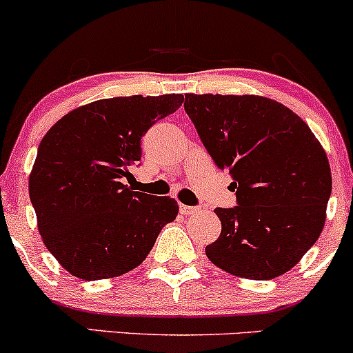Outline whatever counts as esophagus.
<instances>
[{"label":"esophagus","mask_w":353,"mask_h":353,"mask_svg":"<svg viewBox=\"0 0 353 353\" xmlns=\"http://www.w3.org/2000/svg\"><path fill=\"white\" fill-rule=\"evenodd\" d=\"M179 210H181V214H184V216H190V214L199 212V208H192V205H184V204H181V205H179Z\"/></svg>","instance_id":"obj_1"}]
</instances>
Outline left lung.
<instances>
[{"label":"left lung","mask_w":353,"mask_h":353,"mask_svg":"<svg viewBox=\"0 0 353 353\" xmlns=\"http://www.w3.org/2000/svg\"><path fill=\"white\" fill-rule=\"evenodd\" d=\"M184 109L237 197L236 208L214 210L222 230L205 255L242 279L285 274L325 224L332 174L322 144L294 111L264 96L185 94Z\"/></svg>","instance_id":"obj_1"}]
</instances>
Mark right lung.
<instances>
[{"mask_svg": "<svg viewBox=\"0 0 353 353\" xmlns=\"http://www.w3.org/2000/svg\"><path fill=\"white\" fill-rule=\"evenodd\" d=\"M182 103V94L99 99L72 109L41 139L30 199L44 245L71 275L101 281L136 269L176 219V199L134 192L124 179L148 129Z\"/></svg>", "mask_w": 353, "mask_h": 353, "instance_id": "obj_1", "label": "right lung"}]
</instances>
